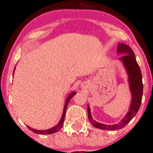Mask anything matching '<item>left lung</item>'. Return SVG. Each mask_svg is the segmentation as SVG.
<instances>
[{
	"mask_svg": "<svg viewBox=\"0 0 153 153\" xmlns=\"http://www.w3.org/2000/svg\"><path fill=\"white\" fill-rule=\"evenodd\" d=\"M117 52L119 54H124L120 57V59L124 63L127 69L128 75H129V87H130L132 99H131L129 111L127 114L121 121V122L117 124H114V125H106V124H101L94 121L91 117L90 108L88 106V119L91 124L95 127L105 129V130H118L125 127L138 112L142 103V98H143V77H142L140 66L137 62L134 52L130 48V47L122 43L118 45Z\"/></svg>",
	"mask_w": 153,
	"mask_h": 153,
	"instance_id": "obj_1",
	"label": "left lung"
}]
</instances>
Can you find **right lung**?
I'll return each instance as SVG.
<instances>
[{"label": "right lung", "instance_id": "right-lung-1", "mask_svg": "<svg viewBox=\"0 0 153 153\" xmlns=\"http://www.w3.org/2000/svg\"><path fill=\"white\" fill-rule=\"evenodd\" d=\"M75 94H76L75 92L72 93V94H70V96L68 97V99H67L66 101H65V104L64 110H63L62 115V118H61L60 121H59V124H57L55 127L51 128V129H47V130H37V129H32V128H31L30 127H28V126H27L28 128H29V129H30L31 131H32L33 132L36 133V134H53V133H55V132H57V131H58L59 129H60L62 127V126H63V123H64L65 115V111H66V108H67V106H68V103H69V101H70V100L71 99V98L73 97V96H74Z\"/></svg>", "mask_w": 153, "mask_h": 153}]
</instances>
